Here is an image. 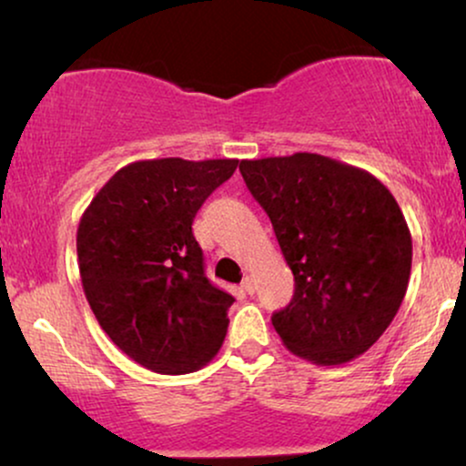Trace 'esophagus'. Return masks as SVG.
<instances>
[{"instance_id": "34e87169", "label": "esophagus", "mask_w": 466, "mask_h": 466, "mask_svg": "<svg viewBox=\"0 0 466 466\" xmlns=\"http://www.w3.org/2000/svg\"><path fill=\"white\" fill-rule=\"evenodd\" d=\"M240 287L245 289V293H249V296H251V293L256 291V280L251 276H245L243 282H240Z\"/></svg>"}]
</instances>
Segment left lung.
Returning <instances> with one entry per match:
<instances>
[{"label":"left lung","instance_id":"obj_1","mask_svg":"<svg viewBox=\"0 0 466 466\" xmlns=\"http://www.w3.org/2000/svg\"><path fill=\"white\" fill-rule=\"evenodd\" d=\"M238 168L296 280L291 302L271 318L282 344L318 366L352 361L408 291L411 234L397 199L368 170L318 153Z\"/></svg>","mask_w":466,"mask_h":466}]
</instances>
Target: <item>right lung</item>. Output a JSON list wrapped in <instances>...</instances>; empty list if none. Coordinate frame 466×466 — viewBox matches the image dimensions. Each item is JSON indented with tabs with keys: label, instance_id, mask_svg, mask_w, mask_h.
Masks as SVG:
<instances>
[{
	"label": "right lung",
	"instance_id": "add662e5",
	"mask_svg": "<svg viewBox=\"0 0 466 466\" xmlns=\"http://www.w3.org/2000/svg\"><path fill=\"white\" fill-rule=\"evenodd\" d=\"M238 159H142L96 192L76 232L85 298L125 355L159 374L199 370L221 349L234 298L203 271L192 221Z\"/></svg>",
	"mask_w": 466,
	"mask_h": 466
}]
</instances>
